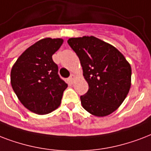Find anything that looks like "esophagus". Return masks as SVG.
Wrapping results in <instances>:
<instances>
[{
	"instance_id": "obj_1",
	"label": "esophagus",
	"mask_w": 151,
	"mask_h": 151,
	"mask_svg": "<svg viewBox=\"0 0 151 151\" xmlns=\"http://www.w3.org/2000/svg\"><path fill=\"white\" fill-rule=\"evenodd\" d=\"M75 79H76V76H75L74 74H72V75H71V76H70V77H69V81H70V83H72L74 82Z\"/></svg>"
}]
</instances>
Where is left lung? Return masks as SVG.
<instances>
[{"label":"left lung","instance_id":"1","mask_svg":"<svg viewBox=\"0 0 151 151\" xmlns=\"http://www.w3.org/2000/svg\"><path fill=\"white\" fill-rule=\"evenodd\" d=\"M68 43L79 57L89 86L80 96L83 107L96 116L113 113L130 90V64L116 48L94 36L71 38Z\"/></svg>","mask_w":151,"mask_h":151}]
</instances>
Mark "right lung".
<instances>
[{"mask_svg": "<svg viewBox=\"0 0 151 151\" xmlns=\"http://www.w3.org/2000/svg\"><path fill=\"white\" fill-rule=\"evenodd\" d=\"M64 40L45 38L27 48L11 70V84L20 102L31 112L44 115L60 104L68 84L60 78L52 56Z\"/></svg>", "mask_w": 151, "mask_h": 151, "instance_id": "right-lung-1", "label": "right lung"}]
</instances>
